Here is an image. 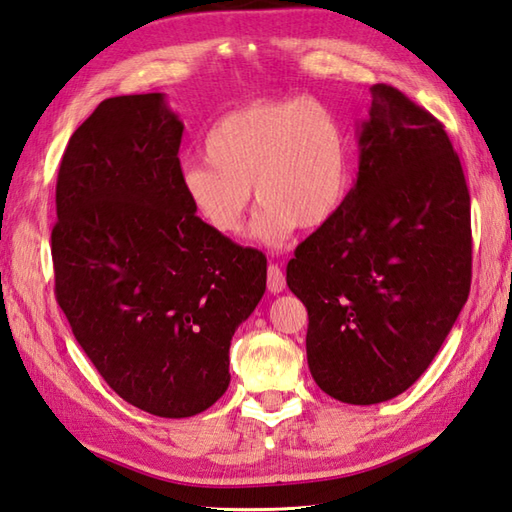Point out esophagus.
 I'll list each match as a JSON object with an SVG mask.
<instances>
[{
	"instance_id": "34e87169",
	"label": "esophagus",
	"mask_w": 512,
	"mask_h": 512,
	"mask_svg": "<svg viewBox=\"0 0 512 512\" xmlns=\"http://www.w3.org/2000/svg\"><path fill=\"white\" fill-rule=\"evenodd\" d=\"M267 289L272 294H281L283 289H285V274H283V269L278 267V265H269L267 267Z\"/></svg>"
}]
</instances>
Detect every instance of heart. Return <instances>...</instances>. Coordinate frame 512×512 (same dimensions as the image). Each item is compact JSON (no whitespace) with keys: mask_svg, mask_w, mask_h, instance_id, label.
<instances>
[{"mask_svg":"<svg viewBox=\"0 0 512 512\" xmlns=\"http://www.w3.org/2000/svg\"><path fill=\"white\" fill-rule=\"evenodd\" d=\"M350 182L347 129L318 98L258 100L223 115L207 133L205 158L180 178L200 223L227 238L243 231L254 187L263 202L254 236L265 245H281L296 227L330 223Z\"/></svg>","mask_w":512,"mask_h":512,"instance_id":"heart-1","label":"heart"}]
</instances>
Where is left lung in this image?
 Returning a JSON list of instances; mask_svg holds the SVG:
<instances>
[{
    "label": "left lung",
    "mask_w": 512,
    "mask_h": 512,
    "mask_svg": "<svg viewBox=\"0 0 512 512\" xmlns=\"http://www.w3.org/2000/svg\"><path fill=\"white\" fill-rule=\"evenodd\" d=\"M370 93L354 187L287 263L314 381L352 406L394 399L428 370L472 276L470 194L443 124L394 86Z\"/></svg>",
    "instance_id": "1"
}]
</instances>
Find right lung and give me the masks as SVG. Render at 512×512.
Masks as SVG:
<instances>
[{
    "label": "right lung",
    "mask_w": 512,
    "mask_h": 512,
    "mask_svg": "<svg viewBox=\"0 0 512 512\" xmlns=\"http://www.w3.org/2000/svg\"><path fill=\"white\" fill-rule=\"evenodd\" d=\"M185 124L162 93L98 104L57 173L55 296L113 392L165 419L229 385V345L265 294L267 258L200 223L182 194Z\"/></svg>",
    "instance_id": "1"
}]
</instances>
